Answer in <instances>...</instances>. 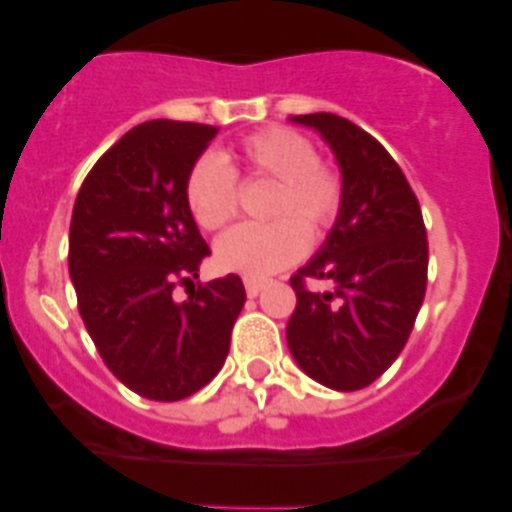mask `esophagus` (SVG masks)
I'll list each match as a JSON object with an SVG mask.
<instances>
[{"instance_id":"34e87169","label":"esophagus","mask_w":512,"mask_h":512,"mask_svg":"<svg viewBox=\"0 0 512 512\" xmlns=\"http://www.w3.org/2000/svg\"><path fill=\"white\" fill-rule=\"evenodd\" d=\"M265 287V280H255V277H245V292L247 297H257Z\"/></svg>"}]
</instances>
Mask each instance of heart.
Listing matches in <instances>:
<instances>
[{
    "instance_id": "1",
    "label": "heart",
    "mask_w": 512,
    "mask_h": 512,
    "mask_svg": "<svg viewBox=\"0 0 512 512\" xmlns=\"http://www.w3.org/2000/svg\"><path fill=\"white\" fill-rule=\"evenodd\" d=\"M237 175L277 183L267 215L270 223L232 227L215 245V260L227 272L267 277L297 262L312 235L337 225L344 208V178L304 133L270 126L250 133L237 146L235 158L205 153L185 175V205L203 230L215 232L237 218L240 188Z\"/></svg>"
}]
</instances>
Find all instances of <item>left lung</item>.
I'll list each match as a JSON object with an SVG mask.
<instances>
[{
  "label": "left lung",
  "instance_id": "obj_1",
  "mask_svg": "<svg viewBox=\"0 0 512 512\" xmlns=\"http://www.w3.org/2000/svg\"><path fill=\"white\" fill-rule=\"evenodd\" d=\"M292 121L322 133L339 160L344 208L327 242L289 285L297 307L287 344L304 374L337 391L379 379L409 342L428 280L421 205L404 170L374 136L334 113ZM332 281L329 293L308 282Z\"/></svg>",
  "mask_w": 512,
  "mask_h": 512
}]
</instances>
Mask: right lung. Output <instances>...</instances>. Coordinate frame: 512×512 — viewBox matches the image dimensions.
Segmentation results:
<instances>
[{"label":"right lung","instance_id":"obj_1","mask_svg":"<svg viewBox=\"0 0 512 512\" xmlns=\"http://www.w3.org/2000/svg\"><path fill=\"white\" fill-rule=\"evenodd\" d=\"M215 133L165 118L131 128L96 160L71 213L69 275L86 332L111 374L153 401L213 381L245 304L237 275L193 282L210 247L185 205V175Z\"/></svg>","mask_w":512,"mask_h":512}]
</instances>
